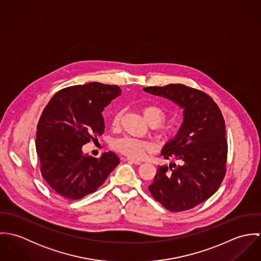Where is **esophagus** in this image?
Here are the masks:
<instances>
[{"label":"esophagus","instance_id":"34e87169","mask_svg":"<svg viewBox=\"0 0 261 261\" xmlns=\"http://www.w3.org/2000/svg\"><path fill=\"white\" fill-rule=\"evenodd\" d=\"M125 161H126V162H128V163H130V164H135V165H141V164H142V163H141V161L134 160V159H130V158H126V159H125Z\"/></svg>","mask_w":261,"mask_h":261}]
</instances>
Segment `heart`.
<instances>
[{"instance_id":"b5f03b06","label":"heart","mask_w":261,"mask_h":261,"mask_svg":"<svg viewBox=\"0 0 261 261\" xmlns=\"http://www.w3.org/2000/svg\"><path fill=\"white\" fill-rule=\"evenodd\" d=\"M143 115L149 125L156 128V135L160 139L170 140L175 134L176 129L172 125L162 124L166 120V112L160 107L147 106L142 110ZM121 118V112H115L112 116V126L113 128L119 125ZM113 148L118 152L135 160L143 158V155L150 149V144L147 141L133 139V138H122L113 143Z\"/></svg>"}]
</instances>
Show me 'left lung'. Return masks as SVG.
Masks as SVG:
<instances>
[{
  "label": "left lung",
  "mask_w": 261,
  "mask_h": 261,
  "mask_svg": "<svg viewBox=\"0 0 261 261\" xmlns=\"http://www.w3.org/2000/svg\"><path fill=\"white\" fill-rule=\"evenodd\" d=\"M184 109V122L162 154L181 165L159 167L149 186L151 196L172 212L190 210L210 198L226 174L227 140L223 115L213 98L185 84L145 87Z\"/></svg>",
  "instance_id": "left-lung-1"
}]
</instances>
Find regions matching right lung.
Returning a JSON list of instances; mask_svg holds the SVG:
<instances>
[{
	"instance_id": "1",
	"label": "right lung",
	"mask_w": 261,
	"mask_h": 261,
	"mask_svg": "<svg viewBox=\"0 0 261 261\" xmlns=\"http://www.w3.org/2000/svg\"><path fill=\"white\" fill-rule=\"evenodd\" d=\"M120 92L117 85L89 82L59 90L45 107L36 151L43 179L58 195L78 200L95 192L119 164L112 151L93 158L82 146L103 134L101 112Z\"/></svg>"
}]
</instances>
